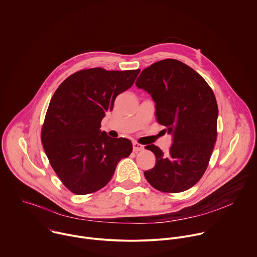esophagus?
Listing matches in <instances>:
<instances>
[{
	"mask_svg": "<svg viewBox=\"0 0 257 257\" xmlns=\"http://www.w3.org/2000/svg\"><path fill=\"white\" fill-rule=\"evenodd\" d=\"M144 149H145V148H144L143 145H141V144H139V143H137V142H134V143H133V150H134V152L138 153V152L143 151Z\"/></svg>",
	"mask_w": 257,
	"mask_h": 257,
	"instance_id": "esophagus-1",
	"label": "esophagus"
}]
</instances>
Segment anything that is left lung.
<instances>
[{
    "label": "left lung",
    "mask_w": 257,
    "mask_h": 257,
    "mask_svg": "<svg viewBox=\"0 0 257 257\" xmlns=\"http://www.w3.org/2000/svg\"><path fill=\"white\" fill-rule=\"evenodd\" d=\"M136 85L149 92L156 116L173 137L168 153L147 146L157 159L145 177L157 190L179 193L204 175L217 138L218 105L215 95L194 69L176 59H165L144 69Z\"/></svg>",
    "instance_id": "8db88e82"
}]
</instances>
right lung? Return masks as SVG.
<instances>
[{
    "label": "right lung",
    "mask_w": 257,
    "mask_h": 257,
    "mask_svg": "<svg viewBox=\"0 0 257 257\" xmlns=\"http://www.w3.org/2000/svg\"><path fill=\"white\" fill-rule=\"evenodd\" d=\"M140 71L83 69L67 77L53 94L41 141L51 167L72 193L100 190L112 178L118 162L131 155L132 142L108 137L100 131V122Z\"/></svg>",
    "instance_id": "add662e5"
}]
</instances>
